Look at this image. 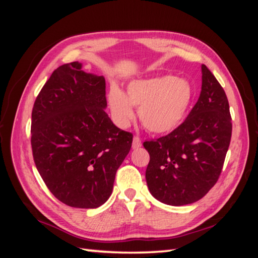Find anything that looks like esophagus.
<instances>
[{"instance_id": "34e87169", "label": "esophagus", "mask_w": 258, "mask_h": 258, "mask_svg": "<svg viewBox=\"0 0 258 258\" xmlns=\"http://www.w3.org/2000/svg\"><path fill=\"white\" fill-rule=\"evenodd\" d=\"M132 146H133V149H134V150L139 149V147H141V146H142V141H141V139H140V138H138V136H134Z\"/></svg>"}]
</instances>
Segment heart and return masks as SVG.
<instances>
[{"mask_svg":"<svg viewBox=\"0 0 258 258\" xmlns=\"http://www.w3.org/2000/svg\"><path fill=\"white\" fill-rule=\"evenodd\" d=\"M194 98V90L188 81L175 75L131 82L124 95L116 87L108 93V106L120 127H126L139 108L141 123L151 133L172 132L183 122Z\"/></svg>","mask_w":258,"mask_h":258,"instance_id":"b5f03b06","label":"heart"}]
</instances>
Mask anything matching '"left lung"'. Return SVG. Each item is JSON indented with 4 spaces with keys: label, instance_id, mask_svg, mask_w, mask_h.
I'll use <instances>...</instances> for the list:
<instances>
[{
    "label": "left lung",
    "instance_id": "8db88e82",
    "mask_svg": "<svg viewBox=\"0 0 258 258\" xmlns=\"http://www.w3.org/2000/svg\"><path fill=\"white\" fill-rule=\"evenodd\" d=\"M202 91L184 122L157 140L145 141V177L151 194L167 205L197 202L216 184L232 138L228 100L206 65Z\"/></svg>",
    "mask_w": 258,
    "mask_h": 258
}]
</instances>
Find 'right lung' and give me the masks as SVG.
<instances>
[{
  "instance_id": "obj_1",
  "label": "right lung",
  "mask_w": 258,
  "mask_h": 258,
  "mask_svg": "<svg viewBox=\"0 0 258 258\" xmlns=\"http://www.w3.org/2000/svg\"><path fill=\"white\" fill-rule=\"evenodd\" d=\"M105 79L72 62L57 68L35 100L31 145L38 173L64 204L96 208L113 190L133 135L104 111Z\"/></svg>"
}]
</instances>
